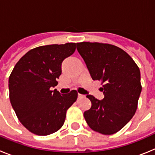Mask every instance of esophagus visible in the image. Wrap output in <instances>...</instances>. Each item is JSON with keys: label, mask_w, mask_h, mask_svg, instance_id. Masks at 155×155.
I'll list each match as a JSON object with an SVG mask.
<instances>
[{"label": "esophagus", "mask_w": 155, "mask_h": 155, "mask_svg": "<svg viewBox=\"0 0 155 155\" xmlns=\"http://www.w3.org/2000/svg\"><path fill=\"white\" fill-rule=\"evenodd\" d=\"M84 94H78V98H84Z\"/></svg>", "instance_id": "1"}]
</instances>
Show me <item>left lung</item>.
<instances>
[{
  "mask_svg": "<svg viewBox=\"0 0 155 155\" xmlns=\"http://www.w3.org/2000/svg\"><path fill=\"white\" fill-rule=\"evenodd\" d=\"M77 50L84 59L91 78L102 81L104 98L91 94V107L84 113L87 125L105 135L118 132L133 118L141 92L138 66L120 48L107 43L82 42Z\"/></svg>",
  "mask_w": 155,
  "mask_h": 155,
  "instance_id": "8db88e82",
  "label": "left lung"
}]
</instances>
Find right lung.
<instances>
[{"label": "right lung", "mask_w": 155, "mask_h": 155, "mask_svg": "<svg viewBox=\"0 0 155 155\" xmlns=\"http://www.w3.org/2000/svg\"><path fill=\"white\" fill-rule=\"evenodd\" d=\"M76 50V43L34 48L15 64L8 80L10 102L19 121L30 132L46 136L64 125L67 110L76 102L75 90L61 94L57 85L61 64Z\"/></svg>", "instance_id": "1"}]
</instances>
